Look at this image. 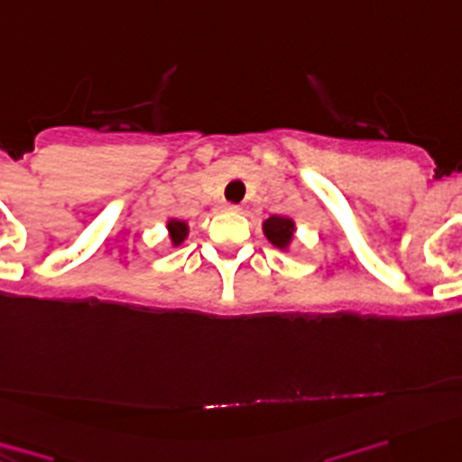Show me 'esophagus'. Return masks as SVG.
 I'll list each match as a JSON object with an SVG mask.
<instances>
[{
	"mask_svg": "<svg viewBox=\"0 0 462 462\" xmlns=\"http://www.w3.org/2000/svg\"><path fill=\"white\" fill-rule=\"evenodd\" d=\"M223 209H227V212H239V205L226 203V205H223Z\"/></svg>",
	"mask_w": 462,
	"mask_h": 462,
	"instance_id": "1",
	"label": "esophagus"
}]
</instances>
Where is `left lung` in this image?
Returning a JSON list of instances; mask_svg holds the SVG:
<instances>
[{
	"mask_svg": "<svg viewBox=\"0 0 462 462\" xmlns=\"http://www.w3.org/2000/svg\"><path fill=\"white\" fill-rule=\"evenodd\" d=\"M263 235L274 248L288 250V245L295 239V221L288 217H277V214H273V217L263 221Z\"/></svg>",
	"mask_w": 462,
	"mask_h": 462,
	"instance_id": "8db88e82",
	"label": "left lung"
}]
</instances>
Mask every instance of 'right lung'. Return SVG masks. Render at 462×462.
Segmentation results:
<instances>
[{"instance_id":"add662e5","label":"right lung","mask_w":462,"mask_h":462,"mask_svg":"<svg viewBox=\"0 0 462 462\" xmlns=\"http://www.w3.org/2000/svg\"><path fill=\"white\" fill-rule=\"evenodd\" d=\"M167 230H170V239H171V245H180L185 239H188V223L185 221H179V218H171V221H167Z\"/></svg>"}]
</instances>
